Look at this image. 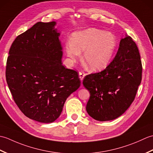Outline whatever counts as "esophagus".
<instances>
[{
  "instance_id": "34e87169",
  "label": "esophagus",
  "mask_w": 153,
  "mask_h": 153,
  "mask_svg": "<svg viewBox=\"0 0 153 153\" xmlns=\"http://www.w3.org/2000/svg\"><path fill=\"white\" fill-rule=\"evenodd\" d=\"M85 74H83L82 72H79V77L82 82L83 80V78H84V77H85Z\"/></svg>"
}]
</instances>
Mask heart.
Listing matches in <instances>:
<instances>
[{"label": "heart", "mask_w": 153, "mask_h": 153, "mask_svg": "<svg viewBox=\"0 0 153 153\" xmlns=\"http://www.w3.org/2000/svg\"><path fill=\"white\" fill-rule=\"evenodd\" d=\"M116 47V38L111 32L91 27L75 32L65 50L71 62H76L84 51L83 62L91 70L99 71L111 62Z\"/></svg>", "instance_id": "obj_1"}]
</instances>
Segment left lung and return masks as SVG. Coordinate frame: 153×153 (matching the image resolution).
Listing matches in <instances>:
<instances>
[{"label": "left lung", "instance_id": "obj_1", "mask_svg": "<svg viewBox=\"0 0 153 153\" xmlns=\"http://www.w3.org/2000/svg\"><path fill=\"white\" fill-rule=\"evenodd\" d=\"M142 64L138 48L126 35L113 60L102 71L86 76L83 85L90 93L86 110L100 122L122 115L134 101L141 82Z\"/></svg>", "mask_w": 153, "mask_h": 153}]
</instances>
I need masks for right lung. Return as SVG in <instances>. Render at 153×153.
<instances>
[{
  "mask_svg": "<svg viewBox=\"0 0 153 153\" xmlns=\"http://www.w3.org/2000/svg\"><path fill=\"white\" fill-rule=\"evenodd\" d=\"M56 25L39 22L18 35L6 62V82L16 104L25 116L41 123L54 122L81 83L77 71L62 65Z\"/></svg>",
  "mask_w": 153,
  "mask_h": 153,
  "instance_id": "right-lung-1",
  "label": "right lung"
}]
</instances>
